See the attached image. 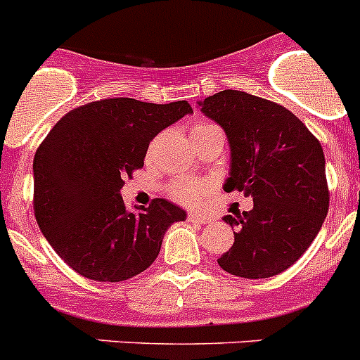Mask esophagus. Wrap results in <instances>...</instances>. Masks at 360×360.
I'll use <instances>...</instances> for the list:
<instances>
[{
  "label": "esophagus",
  "instance_id": "34e87169",
  "mask_svg": "<svg viewBox=\"0 0 360 360\" xmlns=\"http://www.w3.org/2000/svg\"><path fill=\"white\" fill-rule=\"evenodd\" d=\"M187 219L193 221V224H211V218L205 214H200V212H189V214H187Z\"/></svg>",
  "mask_w": 360,
  "mask_h": 360
}]
</instances>
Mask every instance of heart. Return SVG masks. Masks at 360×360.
I'll return each instance as SVG.
<instances>
[{
  "label": "heart",
  "mask_w": 360,
  "mask_h": 360,
  "mask_svg": "<svg viewBox=\"0 0 360 360\" xmlns=\"http://www.w3.org/2000/svg\"><path fill=\"white\" fill-rule=\"evenodd\" d=\"M214 128L216 126H212V124L198 122L196 126H193V129H191V139L200 135V133H205L209 131V129ZM169 191L171 195L176 200H180V202L198 203L209 191V186L205 182H200V180H178V182H174L173 186L169 187Z\"/></svg>",
  "instance_id": "1"
}]
</instances>
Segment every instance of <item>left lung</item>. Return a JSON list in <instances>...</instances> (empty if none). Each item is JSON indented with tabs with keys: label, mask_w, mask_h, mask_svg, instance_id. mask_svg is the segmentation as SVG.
I'll list each match as a JSON object with an SVG mask.
<instances>
[{
	"label": "left lung",
	"mask_w": 360,
	"mask_h": 360,
	"mask_svg": "<svg viewBox=\"0 0 360 360\" xmlns=\"http://www.w3.org/2000/svg\"><path fill=\"white\" fill-rule=\"evenodd\" d=\"M198 106L227 135L224 189L254 202L252 211L224 216L236 232L218 265L238 278H272L303 256L328 214L321 142L287 108L245 91L224 90Z\"/></svg>",
	"instance_id": "1"
}]
</instances>
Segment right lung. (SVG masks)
Returning <instances> with one entry per match:
<instances>
[{
    "mask_svg": "<svg viewBox=\"0 0 360 360\" xmlns=\"http://www.w3.org/2000/svg\"><path fill=\"white\" fill-rule=\"evenodd\" d=\"M193 113L169 104L103 98L68 111L34 157V214L44 238L77 274L119 283L157 259L165 231L186 211L164 198L126 211L124 178L144 165L149 142Z\"/></svg>",
    "mask_w": 360,
    "mask_h": 360,
    "instance_id": "right-lung-1",
    "label": "right lung"
}]
</instances>
